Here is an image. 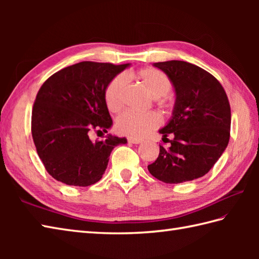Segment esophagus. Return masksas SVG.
<instances>
[{
	"instance_id": "34e87169",
	"label": "esophagus",
	"mask_w": 259,
	"mask_h": 259,
	"mask_svg": "<svg viewBox=\"0 0 259 259\" xmlns=\"http://www.w3.org/2000/svg\"><path fill=\"white\" fill-rule=\"evenodd\" d=\"M129 142H131V144H135V145H138V144H141L142 142V139H139V138H129L128 139Z\"/></svg>"
}]
</instances>
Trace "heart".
<instances>
[{
	"label": "heart",
	"mask_w": 259,
	"mask_h": 259,
	"mask_svg": "<svg viewBox=\"0 0 259 259\" xmlns=\"http://www.w3.org/2000/svg\"><path fill=\"white\" fill-rule=\"evenodd\" d=\"M130 78L139 81L149 95L159 99L167 96L171 89V82L161 71L153 68L141 69L137 72L130 73ZM125 81L123 76H115L108 84L104 92V101L107 108L111 112H119L123 107V96ZM160 123V117L156 112L136 113L126 111L119 115L115 126L120 134L129 137H142L150 130L157 128Z\"/></svg>",
	"instance_id": "heart-1"
}]
</instances>
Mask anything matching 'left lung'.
<instances>
[{"label": "left lung", "mask_w": 259, "mask_h": 259, "mask_svg": "<svg viewBox=\"0 0 259 259\" xmlns=\"http://www.w3.org/2000/svg\"><path fill=\"white\" fill-rule=\"evenodd\" d=\"M166 73L176 95L171 117L159 129L162 140L157 160L148 166L153 177L166 184H181L205 176L229 142L232 113L218 80L189 62L171 60L153 63ZM166 142V141H163Z\"/></svg>", "instance_id": "left-lung-1"}]
</instances>
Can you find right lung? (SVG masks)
<instances>
[{"label":"right lung","mask_w":259,"mask_h":259,"mask_svg":"<svg viewBox=\"0 0 259 259\" xmlns=\"http://www.w3.org/2000/svg\"><path fill=\"white\" fill-rule=\"evenodd\" d=\"M130 63L114 65L83 61L51 75L38 90L32 110V137L47 171L69 186L98 183L114 147L124 137L109 134L92 141L90 133H108L112 119L104 92Z\"/></svg>","instance_id":"add662e5"}]
</instances>
